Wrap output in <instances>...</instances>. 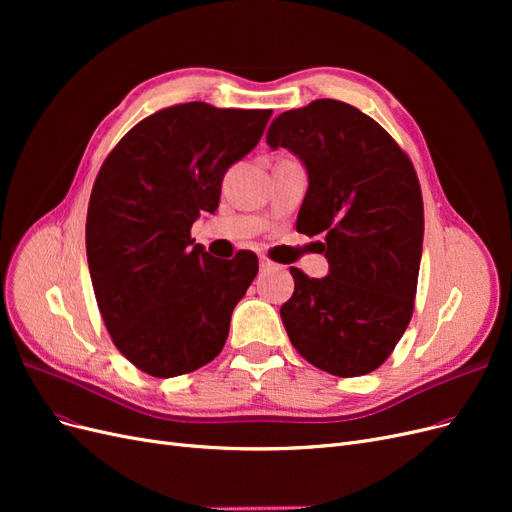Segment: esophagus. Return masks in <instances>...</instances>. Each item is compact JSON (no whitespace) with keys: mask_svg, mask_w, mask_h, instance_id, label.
<instances>
[{"mask_svg":"<svg viewBox=\"0 0 512 512\" xmlns=\"http://www.w3.org/2000/svg\"><path fill=\"white\" fill-rule=\"evenodd\" d=\"M275 265L271 260H267V258H260V271H269V269H273Z\"/></svg>","mask_w":512,"mask_h":512,"instance_id":"34e87169","label":"esophagus"}]
</instances>
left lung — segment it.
<instances>
[{
  "instance_id": "obj_1",
  "label": "left lung",
  "mask_w": 512,
  "mask_h": 512,
  "mask_svg": "<svg viewBox=\"0 0 512 512\" xmlns=\"http://www.w3.org/2000/svg\"><path fill=\"white\" fill-rule=\"evenodd\" d=\"M269 147L307 168L297 218L324 235L329 275L292 267V297L280 314L292 346L339 378L378 369L408 329L423 252V194L416 170L378 121L339 100H314L277 117Z\"/></svg>"
}]
</instances>
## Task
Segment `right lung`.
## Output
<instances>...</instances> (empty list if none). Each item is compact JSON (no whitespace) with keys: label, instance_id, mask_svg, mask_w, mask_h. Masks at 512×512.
<instances>
[{"label":"right lung","instance_id":"right-lung-1","mask_svg":"<svg viewBox=\"0 0 512 512\" xmlns=\"http://www.w3.org/2000/svg\"><path fill=\"white\" fill-rule=\"evenodd\" d=\"M271 111L185 102L138 121L91 190L85 243L106 331L149 376L211 363L258 273L254 252L222 262L194 245L200 211L220 205L226 170L250 153Z\"/></svg>","mask_w":512,"mask_h":512}]
</instances>
